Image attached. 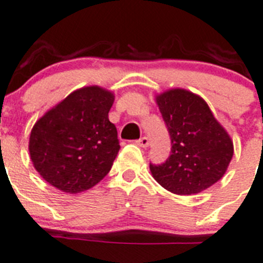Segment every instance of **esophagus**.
<instances>
[{
    "instance_id": "34e87169",
    "label": "esophagus",
    "mask_w": 263,
    "mask_h": 263,
    "mask_svg": "<svg viewBox=\"0 0 263 263\" xmlns=\"http://www.w3.org/2000/svg\"><path fill=\"white\" fill-rule=\"evenodd\" d=\"M137 144H138L139 147H148V144H150V141H148L147 137H142V138H139L138 141L136 142Z\"/></svg>"
}]
</instances>
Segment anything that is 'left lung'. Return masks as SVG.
Returning <instances> with one entry per match:
<instances>
[{
	"instance_id": "obj_1",
	"label": "left lung",
	"mask_w": 263,
	"mask_h": 263,
	"mask_svg": "<svg viewBox=\"0 0 263 263\" xmlns=\"http://www.w3.org/2000/svg\"><path fill=\"white\" fill-rule=\"evenodd\" d=\"M172 142L171 156L161 165L150 164L154 179L179 196L197 194L224 176L233 156V142L197 93L170 88L155 95Z\"/></svg>"
}]
</instances>
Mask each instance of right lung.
I'll list each match as a JSON object with an SVG mask.
<instances>
[{"instance_id": "right-lung-1", "label": "right lung", "mask_w": 263, "mask_h": 263, "mask_svg": "<svg viewBox=\"0 0 263 263\" xmlns=\"http://www.w3.org/2000/svg\"><path fill=\"white\" fill-rule=\"evenodd\" d=\"M113 102L112 91L84 86L35 122L28 151L33 168L48 184L77 194L107 176L120 150L117 130L108 119Z\"/></svg>"}]
</instances>
